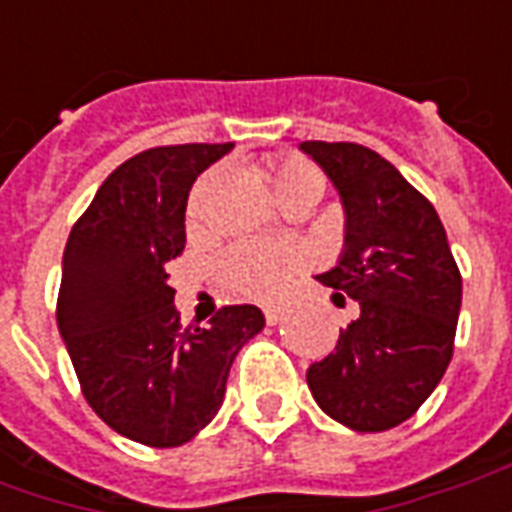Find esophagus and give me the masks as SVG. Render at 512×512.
I'll list each match as a JSON object with an SVG mask.
<instances>
[{
	"instance_id": "34e87169",
	"label": "esophagus",
	"mask_w": 512,
	"mask_h": 512,
	"mask_svg": "<svg viewBox=\"0 0 512 512\" xmlns=\"http://www.w3.org/2000/svg\"><path fill=\"white\" fill-rule=\"evenodd\" d=\"M263 315H266V321L274 326V323L282 321V315H285V307H279V304H268L266 310H263Z\"/></svg>"
}]
</instances>
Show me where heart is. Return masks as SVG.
Segmentation results:
<instances>
[{"mask_svg": "<svg viewBox=\"0 0 512 512\" xmlns=\"http://www.w3.org/2000/svg\"><path fill=\"white\" fill-rule=\"evenodd\" d=\"M268 186L274 191L279 205L293 200H321L323 180L321 169L301 156H285L268 169ZM307 252L301 246L260 244V241H241L230 246L219 260V277L227 288L249 299H271L288 285L293 274L307 268Z\"/></svg>", "mask_w": 512, "mask_h": 512, "instance_id": "heart-1", "label": "heart"}]
</instances>
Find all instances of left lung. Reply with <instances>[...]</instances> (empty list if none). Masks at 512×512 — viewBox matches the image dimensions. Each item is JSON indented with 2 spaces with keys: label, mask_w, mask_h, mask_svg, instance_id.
<instances>
[{
  "label": "left lung",
  "mask_w": 512,
  "mask_h": 512,
  "mask_svg": "<svg viewBox=\"0 0 512 512\" xmlns=\"http://www.w3.org/2000/svg\"><path fill=\"white\" fill-rule=\"evenodd\" d=\"M345 213L343 252L318 282L354 299L356 321L307 370L315 403L356 433L406 422L452 359L461 274L439 213L386 158L354 142H301Z\"/></svg>",
  "instance_id": "left-lung-1"
}]
</instances>
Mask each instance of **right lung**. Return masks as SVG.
I'll use <instances>...</instances> for the list:
<instances>
[{
  "label": "right lung",
  "mask_w": 512,
  "mask_h": 512,
  "mask_svg": "<svg viewBox=\"0 0 512 512\" xmlns=\"http://www.w3.org/2000/svg\"><path fill=\"white\" fill-rule=\"evenodd\" d=\"M233 145L153 147L101 183L73 224L57 326L87 403L147 447H180L222 408L235 356L266 318L235 304L208 326H180L167 263L186 246V202Z\"/></svg>",
  "instance_id": "add662e5"
}]
</instances>
